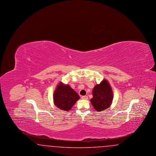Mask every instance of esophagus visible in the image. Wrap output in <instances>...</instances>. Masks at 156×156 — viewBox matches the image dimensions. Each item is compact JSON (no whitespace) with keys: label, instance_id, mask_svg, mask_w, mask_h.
Listing matches in <instances>:
<instances>
[{"label":"esophagus","instance_id":"34e87169","mask_svg":"<svg viewBox=\"0 0 156 156\" xmlns=\"http://www.w3.org/2000/svg\"><path fill=\"white\" fill-rule=\"evenodd\" d=\"M88 97L87 96H82L81 97L82 99H84V100H87L88 99Z\"/></svg>","mask_w":156,"mask_h":156}]
</instances>
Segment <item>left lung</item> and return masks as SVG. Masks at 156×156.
<instances>
[{
  "mask_svg": "<svg viewBox=\"0 0 156 156\" xmlns=\"http://www.w3.org/2000/svg\"><path fill=\"white\" fill-rule=\"evenodd\" d=\"M92 95L90 102L97 111H102L111 106L113 95L111 87L106 80L95 86Z\"/></svg>",
  "mask_w": 156,
  "mask_h": 156,
  "instance_id": "1",
  "label": "left lung"
}]
</instances>
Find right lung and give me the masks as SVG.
<instances>
[{"instance_id": "1", "label": "right lung", "mask_w": 156, "mask_h": 156, "mask_svg": "<svg viewBox=\"0 0 156 156\" xmlns=\"http://www.w3.org/2000/svg\"><path fill=\"white\" fill-rule=\"evenodd\" d=\"M78 94L69 85L59 82L54 92V103L61 110L69 111L80 99Z\"/></svg>"}]
</instances>
